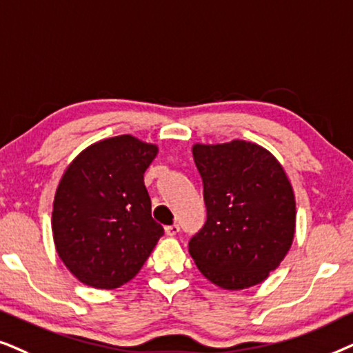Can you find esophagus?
<instances>
[{
  "label": "esophagus",
  "mask_w": 353,
  "mask_h": 353,
  "mask_svg": "<svg viewBox=\"0 0 353 353\" xmlns=\"http://www.w3.org/2000/svg\"><path fill=\"white\" fill-rule=\"evenodd\" d=\"M164 231H166L169 237H174L177 232L181 231V228L177 224H171V225H166V228H164Z\"/></svg>",
  "instance_id": "esophagus-1"
}]
</instances>
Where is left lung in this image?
Returning <instances> with one entry per match:
<instances>
[{"instance_id":"8db88e82","label":"left lung","mask_w":353,"mask_h":353,"mask_svg":"<svg viewBox=\"0 0 353 353\" xmlns=\"http://www.w3.org/2000/svg\"><path fill=\"white\" fill-rule=\"evenodd\" d=\"M203 179L205 228L189 252L210 283L225 290L260 284L281 265L295 234V195L283 164L247 140L195 143Z\"/></svg>"}]
</instances>
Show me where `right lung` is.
<instances>
[{
  "label": "right lung",
  "mask_w": 353,
  "mask_h": 353,
  "mask_svg": "<svg viewBox=\"0 0 353 353\" xmlns=\"http://www.w3.org/2000/svg\"><path fill=\"white\" fill-rule=\"evenodd\" d=\"M157 154L158 145L124 134L92 143L64 171L51 231L61 261L82 284L111 290L129 283L163 236L143 182Z\"/></svg>",
  "instance_id": "right-lung-1"
}]
</instances>
